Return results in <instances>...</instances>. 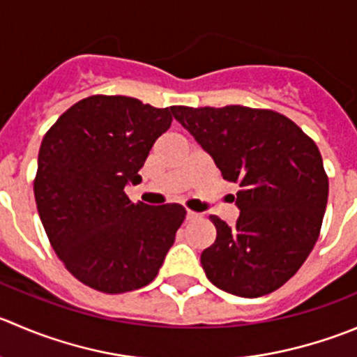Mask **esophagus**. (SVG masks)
<instances>
[{
	"label": "esophagus",
	"instance_id": "34e87169",
	"mask_svg": "<svg viewBox=\"0 0 357 357\" xmlns=\"http://www.w3.org/2000/svg\"><path fill=\"white\" fill-rule=\"evenodd\" d=\"M197 218H199V214L197 213H193V211H186V220H197Z\"/></svg>",
	"mask_w": 357,
	"mask_h": 357
}]
</instances>
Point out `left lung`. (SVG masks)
Masks as SVG:
<instances>
[{
    "instance_id": "left-lung-1",
    "label": "left lung",
    "mask_w": 357,
    "mask_h": 357,
    "mask_svg": "<svg viewBox=\"0 0 357 357\" xmlns=\"http://www.w3.org/2000/svg\"><path fill=\"white\" fill-rule=\"evenodd\" d=\"M174 119L238 183L234 227L209 216L216 241L200 255L207 279L242 298L281 288L312 251L328 202L319 148L288 116L248 106H172Z\"/></svg>"
}]
</instances>
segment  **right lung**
<instances>
[{
	"instance_id": "obj_1",
	"label": "right lung",
	"mask_w": 357,
	"mask_h": 357,
	"mask_svg": "<svg viewBox=\"0 0 357 357\" xmlns=\"http://www.w3.org/2000/svg\"><path fill=\"white\" fill-rule=\"evenodd\" d=\"M171 108L126 96H91L48 129L38 153L34 199L64 266L98 291L150 284L186 216L179 204L130 202L155 141L171 127Z\"/></svg>"
}]
</instances>
